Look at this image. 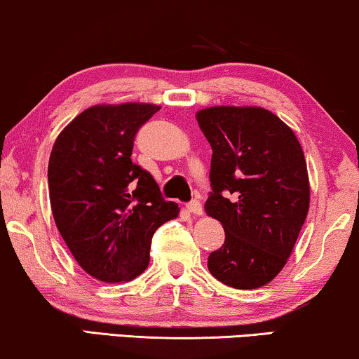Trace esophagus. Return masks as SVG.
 I'll return each mask as SVG.
<instances>
[{"label":"esophagus","mask_w":359,"mask_h":359,"mask_svg":"<svg viewBox=\"0 0 359 359\" xmlns=\"http://www.w3.org/2000/svg\"><path fill=\"white\" fill-rule=\"evenodd\" d=\"M186 209H188L189 212L194 214V215L203 214V204H201L198 199H193V201H191V203L186 204Z\"/></svg>","instance_id":"esophagus-1"}]
</instances>
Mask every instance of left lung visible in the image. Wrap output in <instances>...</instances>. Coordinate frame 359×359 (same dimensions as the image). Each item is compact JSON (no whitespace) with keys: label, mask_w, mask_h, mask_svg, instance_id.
<instances>
[{"label":"left lung","mask_w":359,"mask_h":359,"mask_svg":"<svg viewBox=\"0 0 359 359\" xmlns=\"http://www.w3.org/2000/svg\"><path fill=\"white\" fill-rule=\"evenodd\" d=\"M196 119L212 147V191L204 208L225 232L208 268L230 287H262L284 268L307 217L311 189L301 144L263 107L215 106Z\"/></svg>","instance_id":"1"}]
</instances>
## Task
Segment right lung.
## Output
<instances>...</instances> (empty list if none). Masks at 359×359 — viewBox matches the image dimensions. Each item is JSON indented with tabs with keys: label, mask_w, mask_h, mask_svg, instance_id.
I'll return each mask as SVG.
<instances>
[{
	"label": "right lung",
	"mask_w": 359,
	"mask_h": 359,
	"mask_svg": "<svg viewBox=\"0 0 359 359\" xmlns=\"http://www.w3.org/2000/svg\"><path fill=\"white\" fill-rule=\"evenodd\" d=\"M158 106H93L57 137L48 194L57 229L78 264L104 283L130 281L150 262L155 230L178 215L132 147Z\"/></svg>",
	"instance_id": "obj_1"
}]
</instances>
